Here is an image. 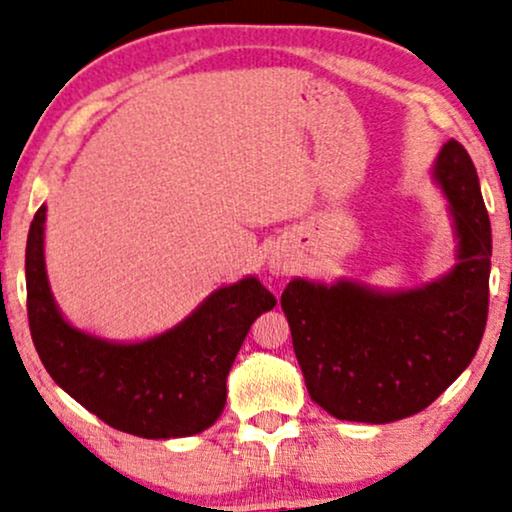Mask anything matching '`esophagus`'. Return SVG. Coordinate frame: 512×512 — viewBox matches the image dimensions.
<instances>
[{"label":"esophagus","instance_id":"1","mask_svg":"<svg viewBox=\"0 0 512 512\" xmlns=\"http://www.w3.org/2000/svg\"><path fill=\"white\" fill-rule=\"evenodd\" d=\"M269 269H271V274H286L288 271V264L286 262H281V260H271L269 262Z\"/></svg>","mask_w":512,"mask_h":512}]
</instances>
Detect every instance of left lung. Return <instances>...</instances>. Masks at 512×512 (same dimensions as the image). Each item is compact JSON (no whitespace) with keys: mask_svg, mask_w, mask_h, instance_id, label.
<instances>
[{"mask_svg":"<svg viewBox=\"0 0 512 512\" xmlns=\"http://www.w3.org/2000/svg\"><path fill=\"white\" fill-rule=\"evenodd\" d=\"M435 177L449 198L461 245V262L449 276L397 295L300 278L283 290L281 307L304 385L335 418L392 423L428 409L480 347L491 269L480 179L454 139L439 153Z\"/></svg>","mask_w":512,"mask_h":512,"instance_id":"8db88e82","label":"left lung"}]
</instances>
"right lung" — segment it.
I'll return each instance as SVG.
<instances>
[{"mask_svg":"<svg viewBox=\"0 0 512 512\" xmlns=\"http://www.w3.org/2000/svg\"><path fill=\"white\" fill-rule=\"evenodd\" d=\"M44 217L35 212L25 248L28 321L44 368L70 397L115 430L146 439L208 430L226 401V375L252 321L276 297L257 278L219 288L177 328L137 345L75 331L58 314L44 271Z\"/></svg>","mask_w":512,"mask_h":512,"instance_id":"add662e5","label":"right lung"}]
</instances>
